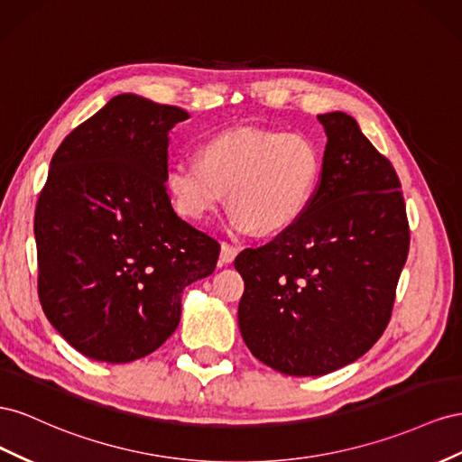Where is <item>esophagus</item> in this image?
I'll use <instances>...</instances> for the list:
<instances>
[{
  "mask_svg": "<svg viewBox=\"0 0 462 462\" xmlns=\"http://www.w3.org/2000/svg\"><path fill=\"white\" fill-rule=\"evenodd\" d=\"M238 255V247H234L230 244H222L220 245V263L222 265H228Z\"/></svg>",
  "mask_w": 462,
  "mask_h": 462,
  "instance_id": "esophagus-1",
  "label": "esophagus"
}]
</instances>
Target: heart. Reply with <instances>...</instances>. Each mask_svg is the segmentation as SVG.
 <instances>
[{
  "label": "heart",
  "mask_w": 462,
  "mask_h": 462,
  "mask_svg": "<svg viewBox=\"0 0 462 462\" xmlns=\"http://www.w3.org/2000/svg\"><path fill=\"white\" fill-rule=\"evenodd\" d=\"M321 178V154L301 134L267 129L224 131L197 158L168 168L166 191L191 222L213 217L228 191L234 234H276L306 213Z\"/></svg>",
  "instance_id": "obj_1"
}]
</instances>
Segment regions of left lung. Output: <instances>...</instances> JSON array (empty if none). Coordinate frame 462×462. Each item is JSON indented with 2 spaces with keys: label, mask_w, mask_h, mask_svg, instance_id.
<instances>
[{
  "label": "left lung",
  "mask_w": 462,
  "mask_h": 462,
  "mask_svg": "<svg viewBox=\"0 0 462 462\" xmlns=\"http://www.w3.org/2000/svg\"><path fill=\"white\" fill-rule=\"evenodd\" d=\"M321 181L304 215L273 242L244 249L242 338L273 370L325 375L383 335L406 263V207L383 154L345 112L319 114Z\"/></svg>",
  "instance_id": "1"
}]
</instances>
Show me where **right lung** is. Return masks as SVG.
Masks as SVG:
<instances>
[{
	"mask_svg": "<svg viewBox=\"0 0 462 462\" xmlns=\"http://www.w3.org/2000/svg\"><path fill=\"white\" fill-rule=\"evenodd\" d=\"M189 114L117 95L63 139L38 197V296L87 358L125 364L176 331L181 292L213 274L220 245L166 193L168 134Z\"/></svg>",
	"mask_w": 462,
	"mask_h": 462,
	"instance_id": "1",
	"label": "right lung"
}]
</instances>
